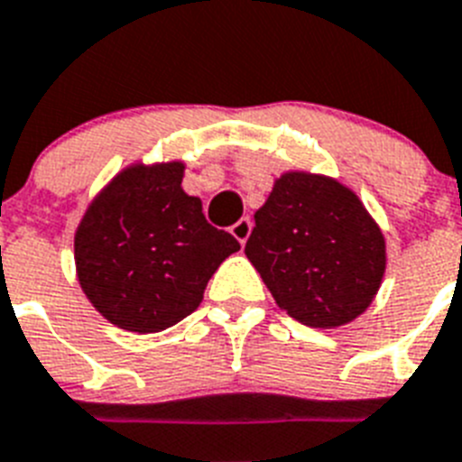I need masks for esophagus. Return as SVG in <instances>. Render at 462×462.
Returning a JSON list of instances; mask_svg holds the SVG:
<instances>
[{"mask_svg":"<svg viewBox=\"0 0 462 462\" xmlns=\"http://www.w3.org/2000/svg\"><path fill=\"white\" fill-rule=\"evenodd\" d=\"M232 237L237 239L239 244H246V239H249V235H251V220L249 218H239L237 223L232 225Z\"/></svg>","mask_w":462,"mask_h":462,"instance_id":"esophagus-1","label":"esophagus"}]
</instances>
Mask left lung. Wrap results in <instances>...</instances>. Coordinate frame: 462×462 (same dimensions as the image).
Masks as SVG:
<instances>
[{
	"label": "left lung",
	"instance_id": "1",
	"mask_svg": "<svg viewBox=\"0 0 462 462\" xmlns=\"http://www.w3.org/2000/svg\"><path fill=\"white\" fill-rule=\"evenodd\" d=\"M246 258L279 310L312 328L364 315L387 267L385 235L355 189L324 173L284 171L255 211Z\"/></svg>",
	"mask_w": 462,
	"mask_h": 462
}]
</instances>
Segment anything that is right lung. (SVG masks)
I'll return each instance as SVG.
<instances>
[{"mask_svg": "<svg viewBox=\"0 0 462 462\" xmlns=\"http://www.w3.org/2000/svg\"><path fill=\"white\" fill-rule=\"evenodd\" d=\"M185 162H134L81 216L75 270L88 303L110 324L157 333L199 308L208 279L239 242L216 230L183 189Z\"/></svg>", "mask_w": 462, "mask_h": 462, "instance_id": "obj_1", "label": "right lung"}]
</instances>
